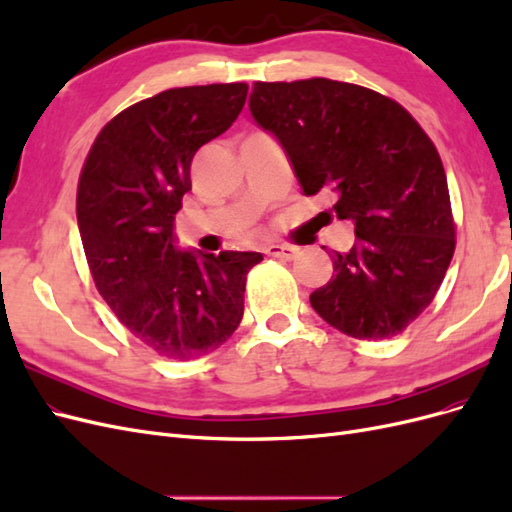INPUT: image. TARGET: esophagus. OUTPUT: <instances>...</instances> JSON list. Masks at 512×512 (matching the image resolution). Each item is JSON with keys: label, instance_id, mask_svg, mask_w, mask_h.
I'll list each match as a JSON object with an SVG mask.
<instances>
[{"label": "esophagus", "instance_id": "1", "mask_svg": "<svg viewBox=\"0 0 512 512\" xmlns=\"http://www.w3.org/2000/svg\"><path fill=\"white\" fill-rule=\"evenodd\" d=\"M265 252H267V256H273V258L294 260L299 256V247H294V245H269Z\"/></svg>", "mask_w": 512, "mask_h": 512}]
</instances>
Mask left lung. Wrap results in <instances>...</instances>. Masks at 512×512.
<instances>
[{
    "mask_svg": "<svg viewBox=\"0 0 512 512\" xmlns=\"http://www.w3.org/2000/svg\"><path fill=\"white\" fill-rule=\"evenodd\" d=\"M250 111L273 132L307 196L335 194L356 241L309 294L316 314L356 339L404 331L436 297L455 254V220L436 145L399 102L361 85L254 83Z\"/></svg>",
    "mask_w": 512,
    "mask_h": 512,
    "instance_id": "8db88e82",
    "label": "left lung"
}]
</instances>
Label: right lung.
<instances>
[{"label":"right lung","instance_id":"right-lung-1","mask_svg":"<svg viewBox=\"0 0 512 512\" xmlns=\"http://www.w3.org/2000/svg\"><path fill=\"white\" fill-rule=\"evenodd\" d=\"M245 98V83H215L136 102L100 130L81 170L76 220L91 277L123 327L166 359H198L237 331L245 277L262 260L179 252L173 232L194 153Z\"/></svg>","mask_w":512,"mask_h":512}]
</instances>
